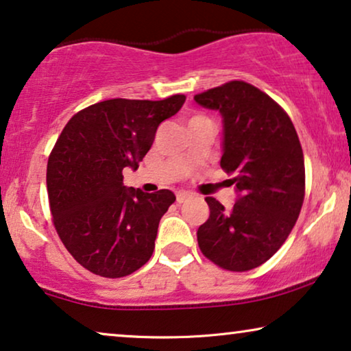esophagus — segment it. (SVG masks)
<instances>
[{"label": "esophagus", "mask_w": 351, "mask_h": 351, "mask_svg": "<svg viewBox=\"0 0 351 351\" xmlns=\"http://www.w3.org/2000/svg\"><path fill=\"white\" fill-rule=\"evenodd\" d=\"M190 198H191V195H189V193H177V196H176L177 203H179V204L185 203V201L190 199Z\"/></svg>", "instance_id": "esophagus-1"}]
</instances>
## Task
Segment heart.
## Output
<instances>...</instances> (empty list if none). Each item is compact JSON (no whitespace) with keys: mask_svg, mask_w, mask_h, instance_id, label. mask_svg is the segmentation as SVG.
Listing matches in <instances>:
<instances>
[{"mask_svg":"<svg viewBox=\"0 0 351 351\" xmlns=\"http://www.w3.org/2000/svg\"><path fill=\"white\" fill-rule=\"evenodd\" d=\"M199 118H201V117H195V118H191L190 121H195V119H199Z\"/></svg>","mask_w":351,"mask_h":351,"instance_id":"obj_1","label":"heart"}]
</instances>
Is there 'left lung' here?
I'll return each instance as SVG.
<instances>
[{
	"label": "left lung",
	"instance_id": "obj_1",
	"mask_svg": "<svg viewBox=\"0 0 351 351\" xmlns=\"http://www.w3.org/2000/svg\"><path fill=\"white\" fill-rule=\"evenodd\" d=\"M195 100L222 114L220 166L233 176L238 193L230 210L206 198L210 214L196 232L199 249L225 270H252L282 246L300 214L305 165L299 136L285 110L244 81H230Z\"/></svg>",
	"mask_w": 351,
	"mask_h": 351
}]
</instances>
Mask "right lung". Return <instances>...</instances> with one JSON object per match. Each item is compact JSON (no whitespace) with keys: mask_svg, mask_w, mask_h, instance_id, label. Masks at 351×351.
Returning <instances> with one entry per match:
<instances>
[{"mask_svg":"<svg viewBox=\"0 0 351 351\" xmlns=\"http://www.w3.org/2000/svg\"><path fill=\"white\" fill-rule=\"evenodd\" d=\"M184 102L182 94L104 100L76 113L57 138L46 172L52 220L66 251L94 275L123 278L150 261L176 196L128 189L123 169H137L158 126Z\"/></svg>","mask_w":351,"mask_h":351,"instance_id":"1","label":"right lung"}]
</instances>
